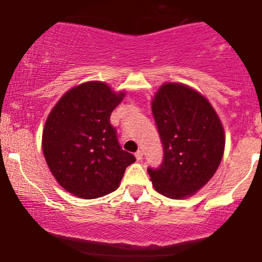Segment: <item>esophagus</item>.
Returning <instances> with one entry per match:
<instances>
[{
    "label": "esophagus",
    "mask_w": 262,
    "mask_h": 262,
    "mask_svg": "<svg viewBox=\"0 0 262 262\" xmlns=\"http://www.w3.org/2000/svg\"><path fill=\"white\" fill-rule=\"evenodd\" d=\"M136 158L138 159V161H142L143 159V150H137L136 152Z\"/></svg>",
    "instance_id": "esophagus-1"
}]
</instances>
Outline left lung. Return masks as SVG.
Returning <instances> with one entry per match:
<instances>
[{"instance_id": "8db88e82", "label": "left lung", "mask_w": 262, "mask_h": 262, "mask_svg": "<svg viewBox=\"0 0 262 262\" xmlns=\"http://www.w3.org/2000/svg\"><path fill=\"white\" fill-rule=\"evenodd\" d=\"M152 112L163 144L162 163L148 168L154 188L168 198L193 194L221 163L222 124L200 93L182 84H164L154 98Z\"/></svg>"}]
</instances>
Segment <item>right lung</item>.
<instances>
[{
  "instance_id": "add662e5",
  "label": "right lung",
  "mask_w": 262,
  "mask_h": 262,
  "mask_svg": "<svg viewBox=\"0 0 262 262\" xmlns=\"http://www.w3.org/2000/svg\"><path fill=\"white\" fill-rule=\"evenodd\" d=\"M124 94L92 81L69 90L54 106L42 133V150L60 186L81 198L118 188L136 157L122 149L110 115Z\"/></svg>"
}]
</instances>
